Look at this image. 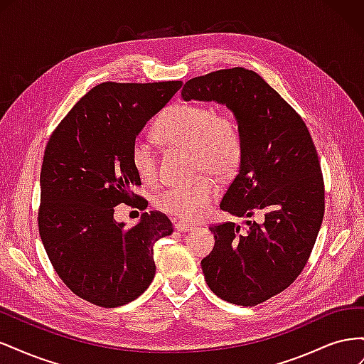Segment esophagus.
Here are the masks:
<instances>
[{
    "label": "esophagus",
    "instance_id": "1",
    "mask_svg": "<svg viewBox=\"0 0 364 364\" xmlns=\"http://www.w3.org/2000/svg\"><path fill=\"white\" fill-rule=\"evenodd\" d=\"M174 228L178 229V230H181V232H188V230L196 229V225L186 223V222H178V223H174Z\"/></svg>",
    "mask_w": 364,
    "mask_h": 364
}]
</instances>
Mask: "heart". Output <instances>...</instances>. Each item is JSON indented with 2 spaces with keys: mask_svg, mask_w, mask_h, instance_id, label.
Returning a JSON list of instances; mask_svg holds the SVG:
<instances>
[{
  "mask_svg": "<svg viewBox=\"0 0 364 364\" xmlns=\"http://www.w3.org/2000/svg\"><path fill=\"white\" fill-rule=\"evenodd\" d=\"M153 134L164 144L193 149L197 170L217 176L232 174L243 156V136L237 118L208 105L178 103L165 107L153 126ZM130 159L142 181H156L158 155L146 141L135 139ZM217 194L218 185L213 179H200L164 190L156 196L155 205L170 215L197 220L211 209Z\"/></svg>",
  "mask_w": 364,
  "mask_h": 364,
  "instance_id": "b5f03b06",
  "label": "heart"
}]
</instances>
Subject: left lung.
Returning a JSON list of instances; mask_svg holds the SVG:
<instances>
[{"mask_svg": "<svg viewBox=\"0 0 364 364\" xmlns=\"http://www.w3.org/2000/svg\"><path fill=\"white\" fill-rule=\"evenodd\" d=\"M183 100L226 105L234 112L243 156L220 208L246 220L213 225L215 246L202 259L208 287L223 301L255 306L284 291L310 258L325 214L321 161L302 117L246 68L190 79Z\"/></svg>", "mask_w": 364, "mask_h": 364, "instance_id": "8db88e82", "label": "left lung"}]
</instances>
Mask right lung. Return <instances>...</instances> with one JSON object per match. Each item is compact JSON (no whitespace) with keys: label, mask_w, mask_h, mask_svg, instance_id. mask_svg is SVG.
Masks as SVG:
<instances>
[{"label":"right lung","mask_w":364,"mask_h":364,"mask_svg":"<svg viewBox=\"0 0 364 364\" xmlns=\"http://www.w3.org/2000/svg\"><path fill=\"white\" fill-rule=\"evenodd\" d=\"M181 80L105 82L85 94L47 142L41 168L38 225L65 285L97 306L135 301L155 278L153 246L173 234L151 211L132 228L114 218L119 203L144 206L130 151L147 121L181 90Z\"/></svg>","instance_id":"obj_1"}]
</instances>
